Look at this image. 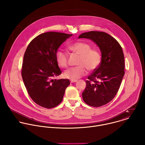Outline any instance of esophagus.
I'll return each instance as SVG.
<instances>
[{
    "instance_id": "34e87169",
    "label": "esophagus",
    "mask_w": 145,
    "mask_h": 145,
    "mask_svg": "<svg viewBox=\"0 0 145 145\" xmlns=\"http://www.w3.org/2000/svg\"><path fill=\"white\" fill-rule=\"evenodd\" d=\"M77 80H71V82H77Z\"/></svg>"
}]
</instances>
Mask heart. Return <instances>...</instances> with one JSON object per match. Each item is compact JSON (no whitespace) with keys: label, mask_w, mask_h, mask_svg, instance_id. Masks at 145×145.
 <instances>
[{"label":"heart","mask_w":145,"mask_h":145,"mask_svg":"<svg viewBox=\"0 0 145 145\" xmlns=\"http://www.w3.org/2000/svg\"><path fill=\"white\" fill-rule=\"evenodd\" d=\"M68 49L73 53L78 54L76 67H72L65 71L64 75L72 80H77L89 71L95 70L100 65L101 55L96 48H91V45L86 42L78 41L68 45ZM56 59L58 65L61 68H67L68 65V54L67 52L58 50L56 53Z\"/></svg>","instance_id":"heart-1"}]
</instances>
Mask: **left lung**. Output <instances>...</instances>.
I'll use <instances>...</instances> for the list:
<instances>
[{
    "label": "left lung",
    "instance_id": "8db88e82",
    "mask_svg": "<svg viewBox=\"0 0 145 145\" xmlns=\"http://www.w3.org/2000/svg\"><path fill=\"white\" fill-rule=\"evenodd\" d=\"M82 38L92 40L101 53L100 65L86 81L82 99L90 106L101 107L111 101L118 92L125 74V57L120 45L106 33L91 31L78 37Z\"/></svg>",
    "mask_w": 145,
    "mask_h": 145
}]
</instances>
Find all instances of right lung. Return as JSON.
Segmentation results:
<instances>
[{"mask_svg": "<svg viewBox=\"0 0 145 145\" xmlns=\"http://www.w3.org/2000/svg\"><path fill=\"white\" fill-rule=\"evenodd\" d=\"M72 35L53 31L40 34L31 41L26 50L21 71L22 79L31 99L41 107L57 106L70 84L68 79L54 77L61 73L56 53Z\"/></svg>", "mask_w": 145, "mask_h": 145, "instance_id": "add662e5", "label": "right lung"}]
</instances>
